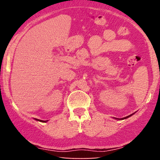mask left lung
I'll return each instance as SVG.
<instances>
[{
	"label": "left lung",
	"instance_id": "obj_1",
	"mask_svg": "<svg viewBox=\"0 0 160 160\" xmlns=\"http://www.w3.org/2000/svg\"><path fill=\"white\" fill-rule=\"evenodd\" d=\"M135 112H134L133 113H131V115H129V116H126V117H124V118H115V117H113V118H115V119H118V120H123V119H126V118H128V117H130V116H131L132 115H133L134 113H135Z\"/></svg>",
	"mask_w": 160,
	"mask_h": 160
}]
</instances>
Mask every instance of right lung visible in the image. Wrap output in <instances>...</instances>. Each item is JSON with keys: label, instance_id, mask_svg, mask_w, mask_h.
Returning a JSON list of instances; mask_svg holds the SVG:
<instances>
[{"label": "right lung", "instance_id": "right-lung-1", "mask_svg": "<svg viewBox=\"0 0 160 160\" xmlns=\"http://www.w3.org/2000/svg\"><path fill=\"white\" fill-rule=\"evenodd\" d=\"M35 120H37V121H41V122H47L48 121V120L47 121H42V120H39V119H37V118H34Z\"/></svg>", "mask_w": 160, "mask_h": 160}]
</instances>
